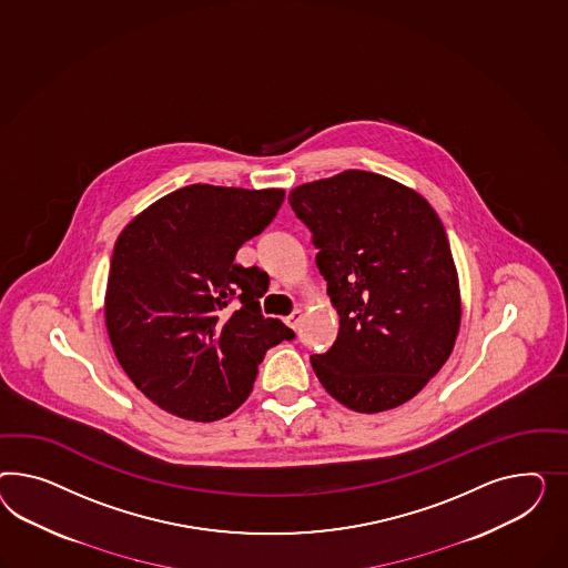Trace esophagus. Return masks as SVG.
Masks as SVG:
<instances>
[{
	"mask_svg": "<svg viewBox=\"0 0 568 568\" xmlns=\"http://www.w3.org/2000/svg\"><path fill=\"white\" fill-rule=\"evenodd\" d=\"M302 318H304V312L297 307V310H293L292 316H287V321H285V323L290 324L293 331H297V326L302 323Z\"/></svg>",
	"mask_w": 568,
	"mask_h": 568,
	"instance_id": "1",
	"label": "esophagus"
}]
</instances>
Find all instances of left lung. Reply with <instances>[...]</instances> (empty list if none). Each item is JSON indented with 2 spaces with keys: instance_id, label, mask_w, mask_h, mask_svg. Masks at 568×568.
I'll use <instances>...</instances> for the list:
<instances>
[{
  "instance_id": "left-lung-1",
  "label": "left lung",
  "mask_w": 568,
  "mask_h": 568,
  "mask_svg": "<svg viewBox=\"0 0 568 568\" xmlns=\"http://www.w3.org/2000/svg\"><path fill=\"white\" fill-rule=\"evenodd\" d=\"M312 231L338 335L310 357L331 397L395 409L445 366L460 326L459 276L443 221L412 187L349 169L290 192Z\"/></svg>"
}]
</instances>
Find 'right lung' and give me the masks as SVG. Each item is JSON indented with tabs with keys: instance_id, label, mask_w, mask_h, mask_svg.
I'll return each mask as SVG.
<instances>
[{
	"instance_id": "add662e5",
	"label": "right lung",
	"mask_w": 568,
	"mask_h": 568,
	"mask_svg": "<svg viewBox=\"0 0 568 568\" xmlns=\"http://www.w3.org/2000/svg\"><path fill=\"white\" fill-rule=\"evenodd\" d=\"M283 199L278 187L185 185L120 233L105 293L109 341L130 381L168 414L230 415L252 393L264 353L292 341V328L262 316L268 276L235 264Z\"/></svg>"
}]
</instances>
